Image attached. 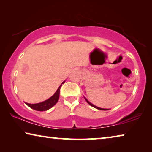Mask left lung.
Returning a JSON list of instances; mask_svg holds the SVG:
<instances>
[{
  "mask_svg": "<svg viewBox=\"0 0 152 152\" xmlns=\"http://www.w3.org/2000/svg\"><path fill=\"white\" fill-rule=\"evenodd\" d=\"M84 99H85V100H86V101L88 102V103L91 105V106H92V107H94V108H96V109H99V110H109V109H102V108H100V107H96V106H95V105H94V104H92L91 102H90L88 100H87L85 97H84Z\"/></svg>",
  "mask_w": 152,
  "mask_h": 152,
  "instance_id": "obj_1",
  "label": "left lung"
}]
</instances>
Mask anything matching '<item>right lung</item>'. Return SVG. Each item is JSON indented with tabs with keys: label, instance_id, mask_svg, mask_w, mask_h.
Masks as SVG:
<instances>
[{
	"label": "right lung",
	"instance_id": "obj_1",
	"mask_svg": "<svg viewBox=\"0 0 152 152\" xmlns=\"http://www.w3.org/2000/svg\"><path fill=\"white\" fill-rule=\"evenodd\" d=\"M64 82H65V81L63 82L62 83H61V84H62ZM61 84L59 86V88L55 92V94H53L52 96H51L50 99L45 100V101H43L42 102H39V103L29 104V103H27L26 102V104L27 106H29L30 108H31V109H34L35 110H38V111H45V110H47L48 109H51V107L54 106V105L57 103V102L58 101L59 97H60V91Z\"/></svg>",
	"mask_w": 152,
	"mask_h": 152
}]
</instances>
